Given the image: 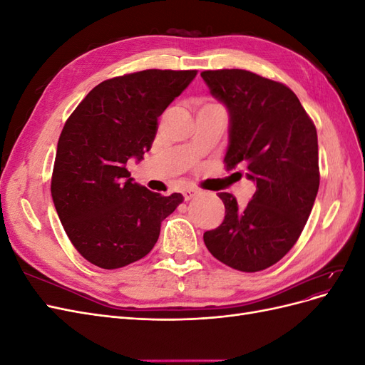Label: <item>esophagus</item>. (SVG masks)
Segmentation results:
<instances>
[{
	"label": "esophagus",
	"mask_w": 365,
	"mask_h": 365,
	"mask_svg": "<svg viewBox=\"0 0 365 365\" xmlns=\"http://www.w3.org/2000/svg\"><path fill=\"white\" fill-rule=\"evenodd\" d=\"M197 190H195V189H185L184 192H182V196H184V200L185 201H190V200H193L195 196H197Z\"/></svg>",
	"instance_id": "esophagus-1"
}]
</instances>
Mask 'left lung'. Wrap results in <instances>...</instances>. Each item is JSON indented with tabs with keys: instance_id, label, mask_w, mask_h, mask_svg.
<instances>
[{
	"instance_id": "obj_1",
	"label": "left lung",
	"mask_w": 365,
	"mask_h": 365,
	"mask_svg": "<svg viewBox=\"0 0 365 365\" xmlns=\"http://www.w3.org/2000/svg\"><path fill=\"white\" fill-rule=\"evenodd\" d=\"M201 77L230 113L228 170L242 164L256 193L239 207L219 193L224 222L205 231L208 251L230 268L257 272L277 263L300 237L319 187L317 129L288 86L247 70Z\"/></svg>"
}]
</instances>
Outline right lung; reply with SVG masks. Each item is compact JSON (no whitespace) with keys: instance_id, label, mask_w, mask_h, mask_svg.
Here are the masks:
<instances>
[{"instance_id":"1","label":"right lung","mask_w":365,"mask_h":365,"mask_svg":"<svg viewBox=\"0 0 365 365\" xmlns=\"http://www.w3.org/2000/svg\"><path fill=\"white\" fill-rule=\"evenodd\" d=\"M196 70H145L94 86L65 121L51 196L74 248L90 263L117 269L157 244L161 222L181 193L161 196L134 182L129 158L143 160L158 117L195 79Z\"/></svg>"}]
</instances>
